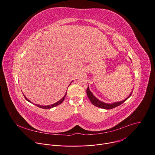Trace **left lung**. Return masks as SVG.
<instances>
[{"instance_id":"8db88e82","label":"left lung","mask_w":155,"mask_h":155,"mask_svg":"<svg viewBox=\"0 0 155 155\" xmlns=\"http://www.w3.org/2000/svg\"><path fill=\"white\" fill-rule=\"evenodd\" d=\"M86 93H87V95L90 100V101L91 102V103L94 105L96 107H100V108H103V109H106V110H111V109L114 108L118 106H120L121 104H122L124 101H126L127 99H128L132 94V92L130 94V96L126 98L124 100L120 102H117V103H114L113 104H107V103H103L101 101H100L99 100H98L96 97H94V96L92 94V93L90 91V90L89 89V87H87V89L86 90Z\"/></svg>"}]
</instances>
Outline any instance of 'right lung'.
Masks as SVG:
<instances>
[{"instance_id":"right-lung-1","label":"right lung","mask_w":155,"mask_h":155,"mask_svg":"<svg viewBox=\"0 0 155 155\" xmlns=\"http://www.w3.org/2000/svg\"><path fill=\"white\" fill-rule=\"evenodd\" d=\"M66 94H67V92H66V94L64 95V96L60 101H59L58 102H57V103H54V104H52V105H49V106H41V105H39V104H34L35 105H36L38 107H41V108H42V109H50V108H52V107H56V106H58V105H59L60 104H61L62 102H63V101L64 100V99H65V97H66ZM24 95V94H23ZM24 97H25V99L27 100V101H29V102H30L31 103V101H29V100L27 99L24 95Z\"/></svg>"}]
</instances>
